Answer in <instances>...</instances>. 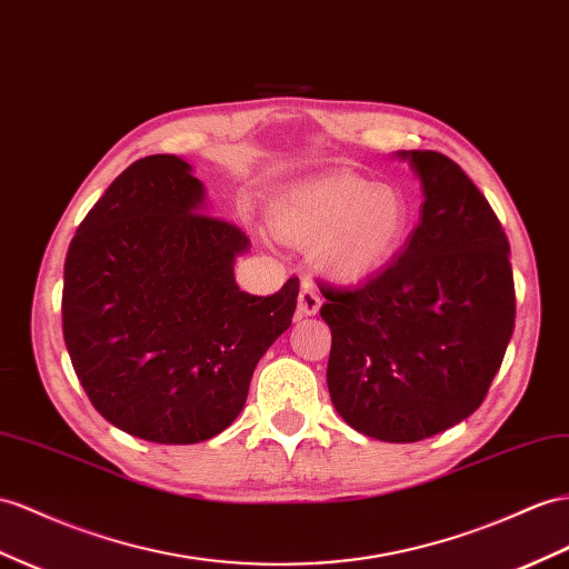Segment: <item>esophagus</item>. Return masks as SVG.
<instances>
[{"mask_svg": "<svg viewBox=\"0 0 569 569\" xmlns=\"http://www.w3.org/2000/svg\"><path fill=\"white\" fill-rule=\"evenodd\" d=\"M319 308H322V300H319L317 290L305 283L300 288V296H298V315L300 317H312V315L319 312Z\"/></svg>", "mask_w": 569, "mask_h": 569, "instance_id": "1", "label": "esophagus"}]
</instances>
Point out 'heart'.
Segmentation results:
<instances>
[{"label":"heart","mask_w":569,"mask_h":569,"mask_svg":"<svg viewBox=\"0 0 569 569\" xmlns=\"http://www.w3.org/2000/svg\"><path fill=\"white\" fill-rule=\"evenodd\" d=\"M411 209L401 189L333 170L273 197L269 223L281 240L312 247L315 267L337 281H360L397 254Z\"/></svg>","instance_id":"obj_1"}]
</instances>
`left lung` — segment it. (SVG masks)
<instances>
[{
    "instance_id": "left-lung-1",
    "label": "left lung",
    "mask_w": 569,
    "mask_h": 569,
    "mask_svg": "<svg viewBox=\"0 0 569 569\" xmlns=\"http://www.w3.org/2000/svg\"><path fill=\"white\" fill-rule=\"evenodd\" d=\"M423 187L397 259L356 288H327V387L353 430L418 442L483 403L515 331L509 242L455 160L399 151Z\"/></svg>"
}]
</instances>
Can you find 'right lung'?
Masks as SVG:
<instances>
[{
    "label": "right lung",
    "instance_id": "obj_1",
    "mask_svg": "<svg viewBox=\"0 0 569 569\" xmlns=\"http://www.w3.org/2000/svg\"><path fill=\"white\" fill-rule=\"evenodd\" d=\"M244 232L207 213L178 156H146L86 213L64 261L62 327L96 411L158 445H194L242 411L252 372L290 327L298 279L273 296L236 283Z\"/></svg>",
    "mask_w": 569,
    "mask_h": 569
}]
</instances>
